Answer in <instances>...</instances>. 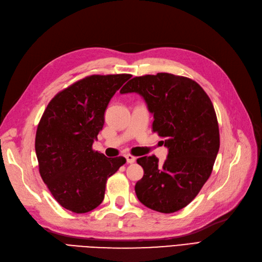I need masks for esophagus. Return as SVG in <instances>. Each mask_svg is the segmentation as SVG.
I'll use <instances>...</instances> for the list:
<instances>
[{
	"label": "esophagus",
	"instance_id": "obj_1",
	"mask_svg": "<svg viewBox=\"0 0 262 262\" xmlns=\"http://www.w3.org/2000/svg\"><path fill=\"white\" fill-rule=\"evenodd\" d=\"M125 160H126V163H128V164H132V163L136 162L137 158L134 157L133 155H131V154H126L125 155Z\"/></svg>",
	"mask_w": 262,
	"mask_h": 262
}]
</instances>
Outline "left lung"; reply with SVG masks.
<instances>
[{
    "instance_id": "obj_1",
    "label": "left lung",
    "mask_w": 262,
    "mask_h": 262,
    "mask_svg": "<svg viewBox=\"0 0 262 262\" xmlns=\"http://www.w3.org/2000/svg\"><path fill=\"white\" fill-rule=\"evenodd\" d=\"M121 94L138 93L153 114V131L164 139L168 155L137 160L144 175L136 185L141 203L173 213L191 202L209 179L220 148L215 110L202 87L191 78L169 73L136 76Z\"/></svg>"
}]
</instances>
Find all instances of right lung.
Instances as JSON below:
<instances>
[{
  "label": "right lung",
  "instance_id": "right-lung-1",
  "mask_svg": "<svg viewBox=\"0 0 262 262\" xmlns=\"http://www.w3.org/2000/svg\"><path fill=\"white\" fill-rule=\"evenodd\" d=\"M130 74L91 75L50 100L39 121L35 148L39 172L58 203L86 213L104 200L107 179L125 158L106 157L93 149L105 112Z\"/></svg>",
  "mask_w": 262,
  "mask_h": 262
}]
</instances>
